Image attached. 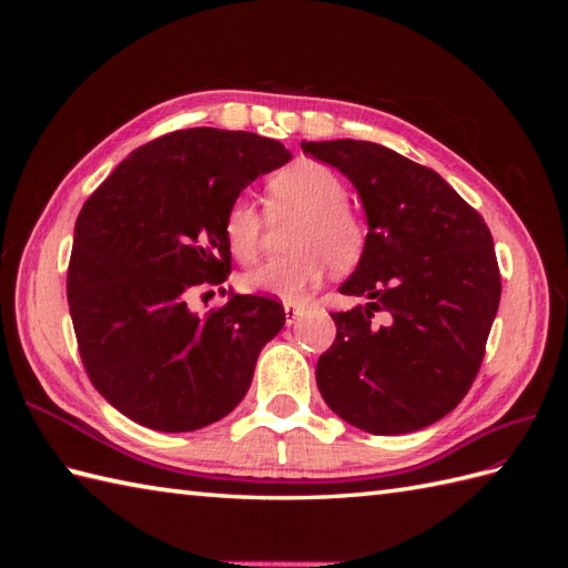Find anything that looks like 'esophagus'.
Instances as JSON below:
<instances>
[{
  "label": "esophagus",
  "mask_w": 568,
  "mask_h": 568,
  "mask_svg": "<svg viewBox=\"0 0 568 568\" xmlns=\"http://www.w3.org/2000/svg\"><path fill=\"white\" fill-rule=\"evenodd\" d=\"M284 315H286V324H294L301 315H303V305L301 303H284Z\"/></svg>",
  "instance_id": "esophagus-1"
}]
</instances>
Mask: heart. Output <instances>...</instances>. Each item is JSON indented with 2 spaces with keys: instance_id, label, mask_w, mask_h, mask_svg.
Instances as JSON below:
<instances>
[{
  "instance_id": "1",
  "label": "heart",
  "mask_w": 568,
  "mask_h": 568,
  "mask_svg": "<svg viewBox=\"0 0 568 568\" xmlns=\"http://www.w3.org/2000/svg\"><path fill=\"white\" fill-rule=\"evenodd\" d=\"M346 196L343 180L317 161H298L274 173L265 184V211L272 220L296 215L286 234L291 253L246 272L242 286L251 294L298 301L322 282L329 265L336 272L357 265L367 246V227ZM263 227V215L251 201H232L222 234L239 263L257 261Z\"/></svg>"
}]
</instances>
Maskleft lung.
<instances>
[{"label":"left lung","instance_id":"obj_1","mask_svg":"<svg viewBox=\"0 0 568 568\" xmlns=\"http://www.w3.org/2000/svg\"><path fill=\"white\" fill-rule=\"evenodd\" d=\"M303 151L355 184L369 222L341 286L367 303L332 313L336 338L315 372L322 398L363 432H417L462 403L484 363L503 291L490 230L436 170L382 144Z\"/></svg>","mask_w":568,"mask_h":568}]
</instances>
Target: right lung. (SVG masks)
<instances>
[{"instance_id": "add662e5", "label": "right lung", "mask_w": 568, "mask_h": 568, "mask_svg": "<svg viewBox=\"0 0 568 568\" xmlns=\"http://www.w3.org/2000/svg\"><path fill=\"white\" fill-rule=\"evenodd\" d=\"M288 161L261 134L189 128L134 149L84 201L68 307L90 382L132 422L196 432L242 403L282 303L232 296L205 315L189 303L230 277L232 201Z\"/></svg>"}]
</instances>
